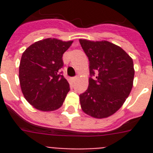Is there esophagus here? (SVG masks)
Instances as JSON below:
<instances>
[{"label":"esophagus","mask_w":153,"mask_h":153,"mask_svg":"<svg viewBox=\"0 0 153 153\" xmlns=\"http://www.w3.org/2000/svg\"><path fill=\"white\" fill-rule=\"evenodd\" d=\"M77 79H78V76H75V77H73V78H72V81L73 82H75L77 80Z\"/></svg>","instance_id":"obj_1"}]
</instances>
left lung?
<instances>
[{
  "mask_svg": "<svg viewBox=\"0 0 153 153\" xmlns=\"http://www.w3.org/2000/svg\"><path fill=\"white\" fill-rule=\"evenodd\" d=\"M79 43L89 59L91 74L88 89L79 95L82 109L93 117H108L121 108L133 88V59L110 42L80 39Z\"/></svg>",
  "mask_w": 153,
  "mask_h": 153,
  "instance_id": "1",
  "label": "left lung"
}]
</instances>
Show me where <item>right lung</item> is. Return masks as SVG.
<instances>
[{
  "label": "right lung",
  "mask_w": 153,
  "mask_h": 153,
  "mask_svg": "<svg viewBox=\"0 0 153 153\" xmlns=\"http://www.w3.org/2000/svg\"><path fill=\"white\" fill-rule=\"evenodd\" d=\"M72 43L48 38L23 53L19 67L20 87L25 99L36 109L53 111L62 106L70 85L60 69L62 55Z\"/></svg>",
  "instance_id": "add662e5"
}]
</instances>
